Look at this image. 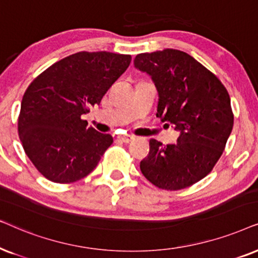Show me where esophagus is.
Wrapping results in <instances>:
<instances>
[{
	"mask_svg": "<svg viewBox=\"0 0 258 258\" xmlns=\"http://www.w3.org/2000/svg\"><path fill=\"white\" fill-rule=\"evenodd\" d=\"M118 139L120 140V142L128 144V143H131L133 139H135V137L131 136V135H121V136L118 137Z\"/></svg>",
	"mask_w": 258,
	"mask_h": 258,
	"instance_id": "obj_1",
	"label": "esophagus"
}]
</instances>
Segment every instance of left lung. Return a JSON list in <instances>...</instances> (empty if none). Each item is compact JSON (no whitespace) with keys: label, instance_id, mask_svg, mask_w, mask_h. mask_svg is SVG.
<instances>
[{"label":"left lung","instance_id":"8db88e82","mask_svg":"<svg viewBox=\"0 0 258 258\" xmlns=\"http://www.w3.org/2000/svg\"><path fill=\"white\" fill-rule=\"evenodd\" d=\"M135 67L156 86L158 118L179 132L176 144L150 140L149 156L140 161L142 173L164 190L197 183L214 169L232 131L228 91L203 64L178 49L138 54Z\"/></svg>","mask_w":258,"mask_h":258}]
</instances>
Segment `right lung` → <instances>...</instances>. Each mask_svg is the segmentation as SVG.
I'll return each instance as SVG.
<instances>
[{
	"label": "right lung",
	"instance_id": "right-lung-1",
	"mask_svg": "<svg viewBox=\"0 0 258 258\" xmlns=\"http://www.w3.org/2000/svg\"><path fill=\"white\" fill-rule=\"evenodd\" d=\"M131 55L79 51L57 61L27 88L19 116L25 152L47 179L67 184L93 171L112 136L81 119L131 63Z\"/></svg>",
	"mask_w": 258,
	"mask_h": 258
}]
</instances>
